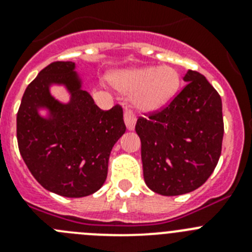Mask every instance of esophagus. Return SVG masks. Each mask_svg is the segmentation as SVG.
Segmentation results:
<instances>
[{"instance_id": "34e87169", "label": "esophagus", "mask_w": 252, "mask_h": 252, "mask_svg": "<svg viewBox=\"0 0 252 252\" xmlns=\"http://www.w3.org/2000/svg\"><path fill=\"white\" fill-rule=\"evenodd\" d=\"M125 124L127 130L132 131L135 128V124H136V117L131 112L130 110H125Z\"/></svg>"}]
</instances>
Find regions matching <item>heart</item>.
I'll use <instances>...</instances> for the list:
<instances>
[{"instance_id":"obj_1","label":"heart","mask_w":252,"mask_h":252,"mask_svg":"<svg viewBox=\"0 0 252 252\" xmlns=\"http://www.w3.org/2000/svg\"><path fill=\"white\" fill-rule=\"evenodd\" d=\"M111 86L124 94H132V104L141 112H155L169 104L179 91L180 77L169 65L132 66L108 74Z\"/></svg>"}]
</instances>
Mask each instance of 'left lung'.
<instances>
[{"label": "left lung", "mask_w": 252, "mask_h": 252, "mask_svg": "<svg viewBox=\"0 0 252 252\" xmlns=\"http://www.w3.org/2000/svg\"><path fill=\"white\" fill-rule=\"evenodd\" d=\"M186 87L161 112L140 117L145 183L158 194L193 192L212 174L223 139L222 101L206 77L187 70Z\"/></svg>", "instance_id": "1"}]
</instances>
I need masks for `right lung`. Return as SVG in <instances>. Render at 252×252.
<instances>
[{
	"label": "right lung",
	"mask_w": 252,
	"mask_h": 252,
	"mask_svg": "<svg viewBox=\"0 0 252 252\" xmlns=\"http://www.w3.org/2000/svg\"><path fill=\"white\" fill-rule=\"evenodd\" d=\"M75 68L73 62L44 68L22 95L16 120L19 150L30 173L46 190L68 198L103 186L111 150L126 131L121 107L99 110ZM54 85L63 87L68 101L51 94Z\"/></svg>",
	"instance_id": "obj_1"
}]
</instances>
